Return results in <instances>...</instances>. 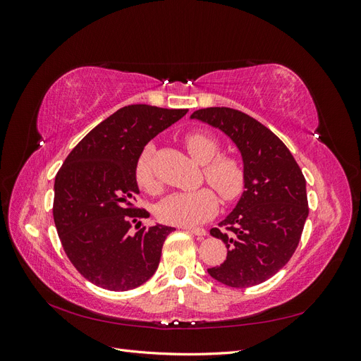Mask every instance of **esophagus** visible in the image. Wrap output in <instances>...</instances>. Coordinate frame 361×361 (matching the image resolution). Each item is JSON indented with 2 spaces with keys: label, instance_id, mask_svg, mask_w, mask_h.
<instances>
[{
  "label": "esophagus",
  "instance_id": "obj_1",
  "mask_svg": "<svg viewBox=\"0 0 361 361\" xmlns=\"http://www.w3.org/2000/svg\"><path fill=\"white\" fill-rule=\"evenodd\" d=\"M183 231H187L195 236H206V231L204 228H192V227H182Z\"/></svg>",
  "mask_w": 361,
  "mask_h": 361
}]
</instances>
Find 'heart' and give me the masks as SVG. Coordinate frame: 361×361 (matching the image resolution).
<instances>
[{
    "label": "heart",
    "mask_w": 361,
    "mask_h": 361,
    "mask_svg": "<svg viewBox=\"0 0 361 361\" xmlns=\"http://www.w3.org/2000/svg\"><path fill=\"white\" fill-rule=\"evenodd\" d=\"M183 145L188 154L203 166L206 182L220 194L224 202H233L245 188V170L243 162L232 155L220 154V141L214 135L194 130L183 137ZM154 150L146 147L135 164L137 185L146 192L157 194L159 185L152 170ZM218 207V199L211 188H200L188 192H176L164 200L158 209L161 221L191 227L204 223Z\"/></svg>",
    "instance_id": "heart-1"
}]
</instances>
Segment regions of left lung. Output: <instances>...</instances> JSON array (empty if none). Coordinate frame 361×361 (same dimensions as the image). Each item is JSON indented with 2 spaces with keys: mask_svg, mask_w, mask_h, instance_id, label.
Returning <instances> with one entry per match:
<instances>
[{
  "mask_svg": "<svg viewBox=\"0 0 361 361\" xmlns=\"http://www.w3.org/2000/svg\"><path fill=\"white\" fill-rule=\"evenodd\" d=\"M191 118L221 129L243 155L245 191L211 235L227 247L220 267L207 269L231 288L260 285L297 250L309 215L305 179L285 143L248 114L227 106L194 111Z\"/></svg>",
  "mask_w": 361,
  "mask_h": 361,
  "instance_id": "8db88e82",
  "label": "left lung"
}]
</instances>
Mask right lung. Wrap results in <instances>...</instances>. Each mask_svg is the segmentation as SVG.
Instances as JSON below:
<instances>
[{"label":"right lung","mask_w":361,"mask_h":361,"mask_svg":"<svg viewBox=\"0 0 361 361\" xmlns=\"http://www.w3.org/2000/svg\"><path fill=\"white\" fill-rule=\"evenodd\" d=\"M188 110L145 104L120 108L93 128L60 167L54 183V223L64 253L93 285L123 292L146 283L174 228L140 227L135 164L150 138ZM134 224L140 231L130 232Z\"/></svg>","instance_id":"right-lung-1"}]
</instances>
